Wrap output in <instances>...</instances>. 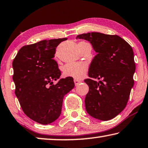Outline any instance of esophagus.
I'll return each instance as SVG.
<instances>
[{"instance_id":"esophagus-1","label":"esophagus","mask_w":148,"mask_h":148,"mask_svg":"<svg viewBox=\"0 0 148 148\" xmlns=\"http://www.w3.org/2000/svg\"><path fill=\"white\" fill-rule=\"evenodd\" d=\"M74 84H75V86H78V84L81 82L80 81H79V80H78V79H74Z\"/></svg>"}]
</instances>
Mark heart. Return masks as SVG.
I'll return each mask as SVG.
<instances>
[{
	"instance_id": "heart-1",
	"label": "heart",
	"mask_w": 148,
	"mask_h": 148,
	"mask_svg": "<svg viewBox=\"0 0 148 148\" xmlns=\"http://www.w3.org/2000/svg\"><path fill=\"white\" fill-rule=\"evenodd\" d=\"M86 42L82 41L79 43H84ZM88 65L82 62L68 63L63 68V74L65 76L72 77L76 79L83 78L88 70Z\"/></svg>"
}]
</instances>
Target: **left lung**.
Wrapping results in <instances>:
<instances>
[{"label": "left lung", "instance_id": "8db88e82", "mask_svg": "<svg viewBox=\"0 0 148 148\" xmlns=\"http://www.w3.org/2000/svg\"><path fill=\"white\" fill-rule=\"evenodd\" d=\"M77 39L90 42L97 55L86 79L89 91L85 98L86 111L93 118L109 121L123 111L134 86L136 64L132 48L116 35L91 32ZM93 78L101 79L97 83Z\"/></svg>", "mask_w": 148, "mask_h": 148}]
</instances>
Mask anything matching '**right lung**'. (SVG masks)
Wrapping results in <instances>:
<instances>
[{
	"label": "right lung",
	"mask_w": 148,
	"mask_h": 148,
	"mask_svg": "<svg viewBox=\"0 0 148 148\" xmlns=\"http://www.w3.org/2000/svg\"><path fill=\"white\" fill-rule=\"evenodd\" d=\"M67 38L43 40L22 47L13 60L15 94L26 115L41 125L59 117L64 96L74 87L72 77L62 78L53 59L57 47Z\"/></svg>",
	"instance_id": "right-lung-1"
}]
</instances>
